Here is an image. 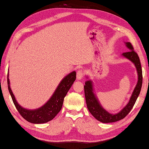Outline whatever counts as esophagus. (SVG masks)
Masks as SVG:
<instances>
[{
  "label": "esophagus",
  "mask_w": 149,
  "mask_h": 149,
  "mask_svg": "<svg viewBox=\"0 0 149 149\" xmlns=\"http://www.w3.org/2000/svg\"><path fill=\"white\" fill-rule=\"evenodd\" d=\"M84 71L82 70H79L77 71V74H76V78L78 80H80L83 79V78L84 77Z\"/></svg>",
  "instance_id": "1"
}]
</instances>
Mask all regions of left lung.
<instances>
[{
  "mask_svg": "<svg viewBox=\"0 0 149 149\" xmlns=\"http://www.w3.org/2000/svg\"><path fill=\"white\" fill-rule=\"evenodd\" d=\"M125 45L129 49V51L123 53L122 56L129 59L134 64L138 73V81L132 93L129 102L121 111L116 114H111L104 109L94 93L93 83L91 80L86 81L85 82V85L84 86V95H85L88 109L96 120L102 123L115 122L125 117L133 108L141 90L142 84V70L139 57L136 52L134 51V47L130 42H125Z\"/></svg>",
  "mask_w": 149,
  "mask_h": 149,
  "instance_id": "8db88e82",
  "label": "left lung"
}]
</instances>
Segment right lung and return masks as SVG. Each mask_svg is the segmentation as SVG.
Returning a JSON list of instances; mask_svg holds the SVG:
<instances>
[{
  "label": "right lung",
  "mask_w": 149,
  "mask_h": 149,
  "mask_svg": "<svg viewBox=\"0 0 149 149\" xmlns=\"http://www.w3.org/2000/svg\"><path fill=\"white\" fill-rule=\"evenodd\" d=\"M76 74V72L73 71L66 76L60 82L54 94L47 103L35 110L26 109L18 104L10 89L9 73L7 74L8 89L15 107L24 118L32 123H44L53 120L61 110L64 98L75 81Z\"/></svg>",
  "instance_id": "right-lung-1"
}]
</instances>
